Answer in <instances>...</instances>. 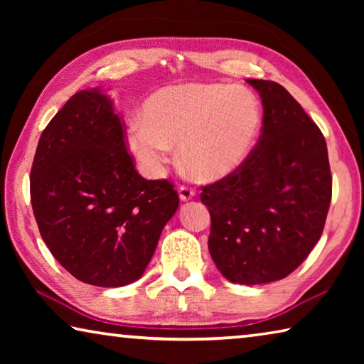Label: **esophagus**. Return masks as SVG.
I'll use <instances>...</instances> for the list:
<instances>
[{"mask_svg":"<svg viewBox=\"0 0 364 364\" xmlns=\"http://www.w3.org/2000/svg\"><path fill=\"white\" fill-rule=\"evenodd\" d=\"M178 193H180V199L183 202H188L196 196V191L193 188H189V186H180V188H178Z\"/></svg>","mask_w":364,"mask_h":364,"instance_id":"34e87169","label":"esophagus"}]
</instances>
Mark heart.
<instances>
[{"instance_id": "1", "label": "heart", "mask_w": 364, "mask_h": 364, "mask_svg": "<svg viewBox=\"0 0 364 364\" xmlns=\"http://www.w3.org/2000/svg\"><path fill=\"white\" fill-rule=\"evenodd\" d=\"M255 96L237 86L180 83L147 97L143 123L127 134V146L141 164L159 171L170 147L180 151L184 170L199 181H215L245 162L260 130Z\"/></svg>"}]
</instances>
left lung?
Listing matches in <instances>:
<instances>
[{"mask_svg": "<svg viewBox=\"0 0 364 364\" xmlns=\"http://www.w3.org/2000/svg\"><path fill=\"white\" fill-rule=\"evenodd\" d=\"M262 97L263 125L245 162L202 186L212 218L208 250L236 284L279 281L321 237L332 197L323 133L291 93L269 80H247Z\"/></svg>", "mask_w": 364, "mask_h": 364, "instance_id": "8db88e82", "label": "left lung"}]
</instances>
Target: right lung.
I'll use <instances>...</instances> for the list:
<instances>
[{
    "label": "right lung",
    "mask_w": 364,
    "mask_h": 364,
    "mask_svg": "<svg viewBox=\"0 0 364 364\" xmlns=\"http://www.w3.org/2000/svg\"><path fill=\"white\" fill-rule=\"evenodd\" d=\"M30 199L53 257L97 287L139 279L180 205L168 180L134 168L122 117L100 88L73 95L43 130Z\"/></svg>",
    "instance_id": "add662e5"
}]
</instances>
